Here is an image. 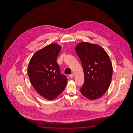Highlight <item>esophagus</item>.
<instances>
[{"label":"esophagus","instance_id":"34e87169","mask_svg":"<svg viewBox=\"0 0 133 133\" xmlns=\"http://www.w3.org/2000/svg\"><path fill=\"white\" fill-rule=\"evenodd\" d=\"M70 78H73L74 76V73H72L71 74H70L69 75Z\"/></svg>","mask_w":133,"mask_h":133}]
</instances>
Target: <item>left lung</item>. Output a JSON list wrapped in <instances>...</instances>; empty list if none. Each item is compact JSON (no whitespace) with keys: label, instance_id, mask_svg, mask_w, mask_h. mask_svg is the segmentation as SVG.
<instances>
[{"label":"left lung","instance_id":"left-lung-1","mask_svg":"<svg viewBox=\"0 0 133 133\" xmlns=\"http://www.w3.org/2000/svg\"><path fill=\"white\" fill-rule=\"evenodd\" d=\"M82 64L84 83L81 93L90 100L104 95L111 82L113 67L105 50L97 44L81 42L75 48Z\"/></svg>","mask_w":133,"mask_h":133}]
</instances>
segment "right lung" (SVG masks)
Listing matches in <instances>:
<instances>
[{
    "label": "right lung",
    "mask_w": 133,
    "mask_h": 133,
    "mask_svg": "<svg viewBox=\"0 0 133 133\" xmlns=\"http://www.w3.org/2000/svg\"><path fill=\"white\" fill-rule=\"evenodd\" d=\"M61 46L48 45L32 56L27 72L33 87L38 93L49 100L56 98L65 89L66 76L61 73L57 63Z\"/></svg>",
    "instance_id": "add662e5"
}]
</instances>
